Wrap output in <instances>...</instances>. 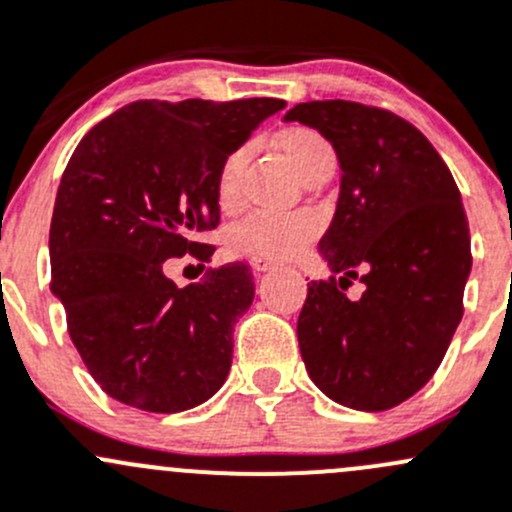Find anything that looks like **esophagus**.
Instances as JSON below:
<instances>
[{
    "label": "esophagus",
    "instance_id": "1",
    "mask_svg": "<svg viewBox=\"0 0 512 512\" xmlns=\"http://www.w3.org/2000/svg\"><path fill=\"white\" fill-rule=\"evenodd\" d=\"M250 265L255 272H267V270H277V267H280L275 260H267V257H252Z\"/></svg>",
    "mask_w": 512,
    "mask_h": 512
}]
</instances>
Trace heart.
I'll return each instance as SVG.
<instances>
[{
    "label": "heart",
    "instance_id": "heart-1",
    "mask_svg": "<svg viewBox=\"0 0 512 512\" xmlns=\"http://www.w3.org/2000/svg\"><path fill=\"white\" fill-rule=\"evenodd\" d=\"M277 150L287 160V165L305 175L312 165L330 160L332 150L325 137L317 135L310 127H287L277 135ZM247 150L230 152L217 172V202L222 207H232L240 190V175L245 167ZM317 232V220L307 212L292 215H275V212H252L227 230V247L245 257H267V260H287L295 257L312 235Z\"/></svg>",
    "mask_w": 512,
    "mask_h": 512
}]
</instances>
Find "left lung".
Wrapping results in <instances>:
<instances>
[{"label":"left lung","mask_w":512,"mask_h":512,"mask_svg":"<svg viewBox=\"0 0 512 512\" xmlns=\"http://www.w3.org/2000/svg\"><path fill=\"white\" fill-rule=\"evenodd\" d=\"M285 122L320 132L342 170L317 245L332 277L307 282L297 320L302 360L335 403L390 410L433 377L463 317L473 255L458 185L428 137L388 109L325 99L295 104ZM357 269L366 292L350 301Z\"/></svg>","instance_id":"obj_1"}]
</instances>
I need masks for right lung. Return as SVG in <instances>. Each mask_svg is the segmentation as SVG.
<instances>
[{
    "instance_id": "right-lung-1",
    "label": "right lung",
    "mask_w": 512,
    "mask_h": 512,
    "mask_svg": "<svg viewBox=\"0 0 512 512\" xmlns=\"http://www.w3.org/2000/svg\"><path fill=\"white\" fill-rule=\"evenodd\" d=\"M282 99L132 102L94 124L64 170L49 227L52 292L89 375L147 413L210 400L232 365V327L255 297L250 265L227 262L177 287L165 260L212 250L217 172Z\"/></svg>"
}]
</instances>
